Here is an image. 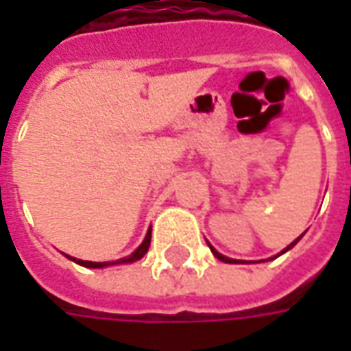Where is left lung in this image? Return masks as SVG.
Returning a JSON list of instances; mask_svg holds the SVG:
<instances>
[{
  "label": "left lung",
  "mask_w": 351,
  "mask_h": 351,
  "mask_svg": "<svg viewBox=\"0 0 351 351\" xmlns=\"http://www.w3.org/2000/svg\"><path fill=\"white\" fill-rule=\"evenodd\" d=\"M302 235H304V233H302ZM302 235H301V237H297V239H295L293 243L289 244V246H286V248H284V250L280 252L278 256H282V254H286L287 250H291V248H293L295 244H297V243H299V241H301ZM208 248H210V250H213L214 256H216V258L220 259V261H223V263H248V261H241V259H231V258H228V256H221L220 252L216 250V248H213V244H210V243H208Z\"/></svg>",
  "instance_id": "1"
}]
</instances>
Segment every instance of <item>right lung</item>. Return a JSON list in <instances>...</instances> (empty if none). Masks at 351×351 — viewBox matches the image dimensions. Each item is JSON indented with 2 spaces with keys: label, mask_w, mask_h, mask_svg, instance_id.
Returning <instances> with one entry per match:
<instances>
[{
  "label": "right lung",
  "mask_w": 351,
  "mask_h": 351,
  "mask_svg": "<svg viewBox=\"0 0 351 351\" xmlns=\"http://www.w3.org/2000/svg\"><path fill=\"white\" fill-rule=\"evenodd\" d=\"M150 235H152V229H148V233H146L145 241L141 243L137 250L133 252L131 256L128 258H122V259H116V261H103V263H97V261H84V259H77V258H71V256H67V258L75 261V263L82 265V267H88V269H103V267H108V265H123V263H133V261H138L141 258H145V254L148 252L150 248Z\"/></svg>",
  "instance_id": "1"
}]
</instances>
